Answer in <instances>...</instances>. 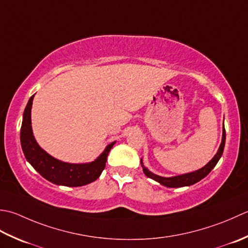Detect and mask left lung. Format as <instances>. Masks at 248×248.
Masks as SVG:
<instances>
[{"instance_id":"left-lung-1","label":"left lung","mask_w":248,"mask_h":248,"mask_svg":"<svg viewBox=\"0 0 248 248\" xmlns=\"http://www.w3.org/2000/svg\"><path fill=\"white\" fill-rule=\"evenodd\" d=\"M225 141H226V130L224 127L223 128V138H221V143L219 145L218 151H217V153L204 167H202V168L199 170L194 171V172H189V173H185V174H181V175H176V176H171V178H164V176H159L157 174H154L153 172L149 171L148 168H145L143 163H142V159L140 160L141 167H142L143 172L146 176H148V178L158 182L159 184L166 186V187H183V186H190V185L197 183V182H199L203 178H205V176L211 172V170L216 166V164L218 163V160L221 157V155H223V152H224Z\"/></svg>"}]
</instances>
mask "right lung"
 Masks as SVG:
<instances>
[{
    "label": "right lung",
    "mask_w": 248,
    "mask_h": 248,
    "mask_svg": "<svg viewBox=\"0 0 248 248\" xmlns=\"http://www.w3.org/2000/svg\"><path fill=\"white\" fill-rule=\"evenodd\" d=\"M34 95L29 99L24 109L20 141L25 158L37 172L53 184L77 187L92 183L99 178L105 169L108 154L115 141L106 146L104 152L92 163L69 164L64 163L49 155L35 140L31 125V109Z\"/></svg>",
    "instance_id": "1"
}]
</instances>
